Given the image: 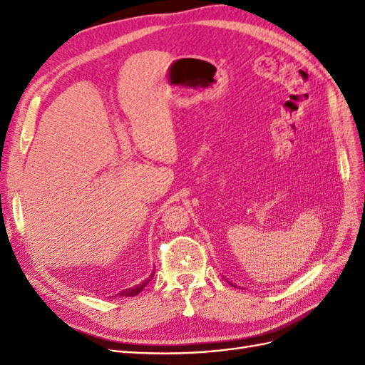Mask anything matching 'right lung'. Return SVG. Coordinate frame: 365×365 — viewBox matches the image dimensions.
<instances>
[{"instance_id": "right-lung-1", "label": "right lung", "mask_w": 365, "mask_h": 365, "mask_svg": "<svg viewBox=\"0 0 365 365\" xmlns=\"http://www.w3.org/2000/svg\"><path fill=\"white\" fill-rule=\"evenodd\" d=\"M153 274H155V272H152V274H150V277H149V279H146V280L143 282V283H140V284L134 286V288H130V289H125L123 292H120V294H117V295H118V297H134V295L140 294V292L143 291V288H145V286L152 280Z\"/></svg>"}]
</instances>
